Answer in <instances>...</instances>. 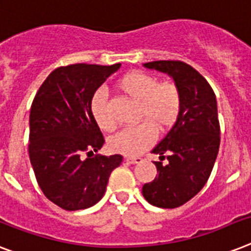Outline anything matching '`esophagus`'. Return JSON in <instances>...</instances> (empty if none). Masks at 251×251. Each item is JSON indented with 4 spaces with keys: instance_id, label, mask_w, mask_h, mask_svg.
I'll return each instance as SVG.
<instances>
[{
    "instance_id": "esophagus-1",
    "label": "esophagus",
    "mask_w": 251,
    "mask_h": 251,
    "mask_svg": "<svg viewBox=\"0 0 251 251\" xmlns=\"http://www.w3.org/2000/svg\"><path fill=\"white\" fill-rule=\"evenodd\" d=\"M125 160H126V162H129V164H139V162H142V161H143L140 157H135V156H127Z\"/></svg>"
}]
</instances>
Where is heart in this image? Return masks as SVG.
<instances>
[{"mask_svg":"<svg viewBox=\"0 0 251 251\" xmlns=\"http://www.w3.org/2000/svg\"><path fill=\"white\" fill-rule=\"evenodd\" d=\"M124 95L139 103L140 125L121 130L109 142L112 151L126 156H136L146 151L156 139V129L165 131L178 121L182 111V95L173 82H160L148 73H126L117 82ZM90 109L98 126L104 131L115 129V121L108 113L104 95L97 93L91 99Z\"/></svg>","mask_w":251,"mask_h":251,"instance_id":"1","label":"heart"}]
</instances>
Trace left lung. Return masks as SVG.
Here are the masks:
<instances>
[{"mask_svg": "<svg viewBox=\"0 0 251 251\" xmlns=\"http://www.w3.org/2000/svg\"><path fill=\"white\" fill-rule=\"evenodd\" d=\"M143 66L172 77L182 95L178 121L152 150L160 156L154 162L158 175L142 188L151 205L174 209L196 196L214 168L221 144L217 98L206 79L185 63L157 60ZM165 157L168 164L162 165Z\"/></svg>", "mask_w": 251, "mask_h": 251, "instance_id": "left-lung-1", "label": "left lung"}]
</instances>
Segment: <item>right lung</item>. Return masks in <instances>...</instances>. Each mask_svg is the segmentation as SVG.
<instances>
[{
  "mask_svg": "<svg viewBox=\"0 0 251 251\" xmlns=\"http://www.w3.org/2000/svg\"><path fill=\"white\" fill-rule=\"evenodd\" d=\"M121 64H71L52 71L30 107L29 158L41 191L64 210L87 209L104 196L121 154L95 156L104 138L90 103ZM86 153L87 158H83Z\"/></svg>",
  "mask_w": 251,
  "mask_h": 251,
  "instance_id": "add662e5",
  "label": "right lung"
}]
</instances>
